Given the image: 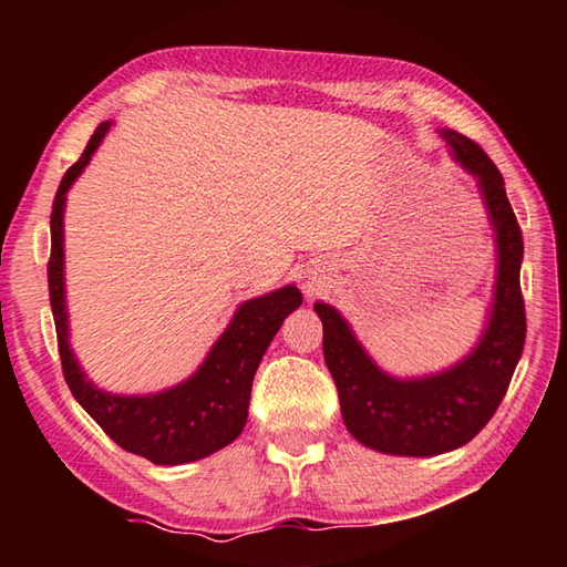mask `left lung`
<instances>
[{
    "instance_id": "8db88e82",
    "label": "left lung",
    "mask_w": 567,
    "mask_h": 567,
    "mask_svg": "<svg viewBox=\"0 0 567 567\" xmlns=\"http://www.w3.org/2000/svg\"><path fill=\"white\" fill-rule=\"evenodd\" d=\"M440 137L457 165L477 179L495 237L493 302L475 348L447 370L398 378L370 358L332 305L315 302L344 425L358 443L385 455L433 457L470 443L503 402L525 344L523 235L503 175L473 140L455 130H440Z\"/></svg>"
}]
</instances>
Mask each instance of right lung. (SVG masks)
Returning a JSON list of instances; mask_svg holds the SVG:
<instances>
[{"label":"right lung","instance_id":"1","mask_svg":"<svg viewBox=\"0 0 567 567\" xmlns=\"http://www.w3.org/2000/svg\"><path fill=\"white\" fill-rule=\"evenodd\" d=\"M110 127L112 122H102L94 130L82 157L62 177L52 205V257L47 277H50V302L64 380L87 415L127 453L147 457L155 465L195 463L223 450L243 433L255 372L287 315L302 305V292L295 285H285L275 292L245 300L209 348L203 364L179 385L147 395H114L94 385L70 348L64 205L66 192L90 165Z\"/></svg>","mask_w":567,"mask_h":567}]
</instances>
